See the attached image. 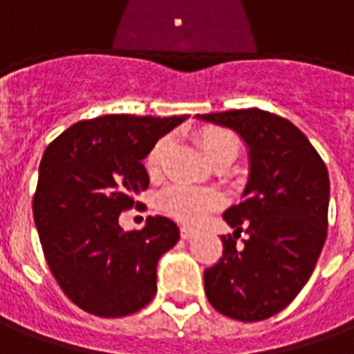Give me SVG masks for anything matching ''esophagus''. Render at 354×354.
Returning a JSON list of instances; mask_svg holds the SVG:
<instances>
[{
    "label": "esophagus",
    "mask_w": 354,
    "mask_h": 354,
    "mask_svg": "<svg viewBox=\"0 0 354 354\" xmlns=\"http://www.w3.org/2000/svg\"><path fill=\"white\" fill-rule=\"evenodd\" d=\"M180 233H182V237L184 239H192L193 235H195V230H193V227H187V225H184V227L180 230Z\"/></svg>",
    "instance_id": "obj_1"
}]
</instances>
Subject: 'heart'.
Returning <instances> with one entry per match:
<instances>
[{
  "label": "heart",
  "mask_w": 354,
  "mask_h": 354,
  "mask_svg": "<svg viewBox=\"0 0 354 354\" xmlns=\"http://www.w3.org/2000/svg\"><path fill=\"white\" fill-rule=\"evenodd\" d=\"M197 146L207 157L208 161L214 165L218 159H235L239 151V140L227 129H220V127H205L197 132ZM172 147V140L161 138L155 142V146L149 149L146 157V169L149 176L157 178L161 176L162 165L167 155L170 153ZM223 203V197L214 189H199V187H192V185L176 184L170 185L167 192L161 193L159 197V208L170 218H174L182 223H199L205 216L214 210Z\"/></svg>",
  "instance_id": "heart-1"
}]
</instances>
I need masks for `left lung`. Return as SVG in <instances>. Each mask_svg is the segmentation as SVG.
I'll use <instances>...</instances> for the list:
<instances>
[{"instance_id":"1","label":"left lung","mask_w":354,"mask_h":354,"mask_svg":"<svg viewBox=\"0 0 354 354\" xmlns=\"http://www.w3.org/2000/svg\"><path fill=\"white\" fill-rule=\"evenodd\" d=\"M197 119L237 132L250 157L243 201L223 212L235 231L223 235L222 258L205 269L208 301L230 319H269L304 288L326 241V165L296 124L263 109ZM241 232L247 239L237 245Z\"/></svg>"}]
</instances>
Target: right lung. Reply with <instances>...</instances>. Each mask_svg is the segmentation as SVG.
Segmentation results:
<instances>
[{"label":"right lung","mask_w":354,"mask_h":354,"mask_svg":"<svg viewBox=\"0 0 354 354\" xmlns=\"http://www.w3.org/2000/svg\"><path fill=\"white\" fill-rule=\"evenodd\" d=\"M187 115H102L50 142L39 162L34 220L58 286L83 311L117 319L140 311L157 292V261L180 239L178 225L149 216L123 231L119 214L149 185L155 142Z\"/></svg>","instance_id":"1"}]
</instances>
